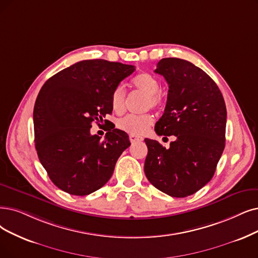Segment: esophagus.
<instances>
[{
  "label": "esophagus",
  "instance_id": "1",
  "mask_svg": "<svg viewBox=\"0 0 258 258\" xmlns=\"http://www.w3.org/2000/svg\"><path fill=\"white\" fill-rule=\"evenodd\" d=\"M129 140L131 143H136V142H142L144 139L142 137H137V136H133V135H130L129 136Z\"/></svg>",
  "mask_w": 258,
  "mask_h": 258
}]
</instances>
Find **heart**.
<instances>
[{
    "instance_id": "obj_1",
    "label": "heart",
    "mask_w": 258,
    "mask_h": 258,
    "mask_svg": "<svg viewBox=\"0 0 258 258\" xmlns=\"http://www.w3.org/2000/svg\"><path fill=\"white\" fill-rule=\"evenodd\" d=\"M132 86L145 93L147 98L145 101L146 108L157 109L162 104V98L159 94L160 82L157 78L148 73H142L136 76L132 80ZM111 108L117 114L123 112L126 104V93L121 86H118L112 92L111 95ZM153 118L148 113L145 114H128L117 120L116 126L118 129L125 131L133 136H140L146 132L152 125Z\"/></svg>"
}]
</instances>
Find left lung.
I'll return each mask as SVG.
<instances>
[{"instance_id": "1", "label": "left lung", "mask_w": 258, "mask_h": 258, "mask_svg": "<svg viewBox=\"0 0 258 258\" xmlns=\"http://www.w3.org/2000/svg\"><path fill=\"white\" fill-rule=\"evenodd\" d=\"M154 72L169 88L154 130L159 136H174L176 141L166 149L158 141L145 139L144 170L154 187L184 198L214 176L225 146V102L216 82L189 61L164 58Z\"/></svg>"}]
</instances>
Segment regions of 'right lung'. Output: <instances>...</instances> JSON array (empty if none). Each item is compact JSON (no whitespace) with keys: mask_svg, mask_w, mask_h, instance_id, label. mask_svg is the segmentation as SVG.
<instances>
[{"mask_svg":"<svg viewBox=\"0 0 258 258\" xmlns=\"http://www.w3.org/2000/svg\"><path fill=\"white\" fill-rule=\"evenodd\" d=\"M135 70L102 59L84 60L58 72L41 88L34 108L35 146L61 190L86 196L112 177L117 159L130 146L127 133L113 126L100 141L90 130L92 122L112 113V92Z\"/></svg>","mask_w":258,"mask_h":258,"instance_id":"obj_1","label":"right lung"}]
</instances>
